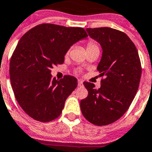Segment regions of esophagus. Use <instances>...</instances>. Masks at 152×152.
<instances>
[{"label": "esophagus", "instance_id": "esophagus-1", "mask_svg": "<svg viewBox=\"0 0 152 152\" xmlns=\"http://www.w3.org/2000/svg\"><path fill=\"white\" fill-rule=\"evenodd\" d=\"M83 85V80H78V86L81 87Z\"/></svg>", "mask_w": 152, "mask_h": 152}]
</instances>
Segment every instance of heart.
Segmentation results:
<instances>
[{
	"label": "heart",
	"instance_id": "1",
	"mask_svg": "<svg viewBox=\"0 0 152 152\" xmlns=\"http://www.w3.org/2000/svg\"><path fill=\"white\" fill-rule=\"evenodd\" d=\"M87 51H90V50H94V49H97V50H99V47H98V45L95 41H92V40H90L88 42L87 44ZM69 54V51H67L66 52V56H68Z\"/></svg>",
	"mask_w": 152,
	"mask_h": 152
}]
</instances>
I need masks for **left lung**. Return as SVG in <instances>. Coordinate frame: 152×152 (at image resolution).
I'll list each match as a JSON object with an SVG mask.
<instances>
[{"mask_svg":"<svg viewBox=\"0 0 152 152\" xmlns=\"http://www.w3.org/2000/svg\"><path fill=\"white\" fill-rule=\"evenodd\" d=\"M86 31L101 45L97 70L104 78L99 89L94 84L84 82L88 95L80 101V109L88 121L104 126L119 120L130 107L140 85V60L135 45L124 32L108 27L88 28Z\"/></svg>","mask_w":152,"mask_h":152,"instance_id":"obj_1","label":"left lung"}]
</instances>
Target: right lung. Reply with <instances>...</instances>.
Instances as JSON below:
<instances>
[{
    "instance_id": "obj_1",
    "label": "right lung",
    "mask_w": 152,
    "mask_h": 152,
    "mask_svg": "<svg viewBox=\"0 0 152 152\" xmlns=\"http://www.w3.org/2000/svg\"><path fill=\"white\" fill-rule=\"evenodd\" d=\"M87 37L83 28L41 24L20 38L10 60L9 75L16 99L30 117L49 122L61 114L77 80L69 75L53 78L51 69L62 64L72 45Z\"/></svg>"
}]
</instances>
